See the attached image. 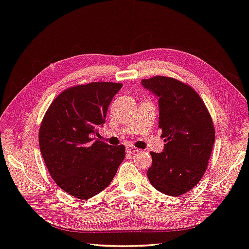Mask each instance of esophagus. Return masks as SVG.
I'll use <instances>...</instances> for the list:
<instances>
[{
    "label": "esophagus",
    "instance_id": "obj_1",
    "mask_svg": "<svg viewBox=\"0 0 249 249\" xmlns=\"http://www.w3.org/2000/svg\"><path fill=\"white\" fill-rule=\"evenodd\" d=\"M126 151H127L128 154H134L136 153V151H138V148H136V147L132 145H127L126 146Z\"/></svg>",
    "mask_w": 249,
    "mask_h": 249
}]
</instances>
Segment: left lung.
Segmentation results:
<instances>
[{
    "label": "left lung",
    "instance_id": "8db88e82",
    "mask_svg": "<svg viewBox=\"0 0 249 249\" xmlns=\"http://www.w3.org/2000/svg\"><path fill=\"white\" fill-rule=\"evenodd\" d=\"M157 95L162 153L151 151L147 171L151 185L168 196H182L200 182L215 141L213 121L203 100L187 83L156 75L142 80Z\"/></svg>",
    "mask_w": 249,
    "mask_h": 249
}]
</instances>
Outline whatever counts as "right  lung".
<instances>
[{
	"instance_id": "add662e5",
	"label": "right lung",
	"mask_w": 249,
	"mask_h": 249,
	"mask_svg": "<svg viewBox=\"0 0 249 249\" xmlns=\"http://www.w3.org/2000/svg\"><path fill=\"white\" fill-rule=\"evenodd\" d=\"M122 83L91 82L62 91L45 113L39 148L59 188L80 200L104 190L125 157V146L92 138Z\"/></svg>"
}]
</instances>
